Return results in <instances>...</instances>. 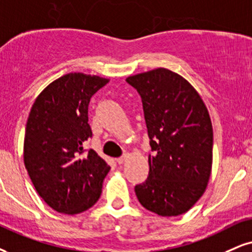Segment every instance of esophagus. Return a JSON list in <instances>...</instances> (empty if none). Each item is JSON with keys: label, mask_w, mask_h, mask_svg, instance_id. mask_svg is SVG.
I'll return each instance as SVG.
<instances>
[{"label": "esophagus", "mask_w": 252, "mask_h": 252, "mask_svg": "<svg viewBox=\"0 0 252 252\" xmlns=\"http://www.w3.org/2000/svg\"><path fill=\"white\" fill-rule=\"evenodd\" d=\"M127 158H128V157H127V155H123V157H121V158H118V159H117V162L119 163V164L125 163L126 161H127Z\"/></svg>", "instance_id": "esophagus-1"}]
</instances>
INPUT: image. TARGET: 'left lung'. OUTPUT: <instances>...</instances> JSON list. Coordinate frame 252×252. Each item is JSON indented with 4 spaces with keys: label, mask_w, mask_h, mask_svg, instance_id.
<instances>
[{
    "label": "left lung",
    "mask_w": 252,
    "mask_h": 252,
    "mask_svg": "<svg viewBox=\"0 0 252 252\" xmlns=\"http://www.w3.org/2000/svg\"><path fill=\"white\" fill-rule=\"evenodd\" d=\"M142 100L150 173L136 185L138 200L160 216L188 212L206 190L213 164V126L196 90L164 67L126 78Z\"/></svg>",
    "instance_id": "obj_1"
}]
</instances>
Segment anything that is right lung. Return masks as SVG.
Listing matches in <instances>:
<instances>
[{"label":"right lung","instance_id":"1","mask_svg":"<svg viewBox=\"0 0 252 252\" xmlns=\"http://www.w3.org/2000/svg\"><path fill=\"white\" fill-rule=\"evenodd\" d=\"M108 79L80 72L64 74L36 98L27 121L24 164L49 207L74 215L99 200L111 167L84 144L92 136L90 99Z\"/></svg>","mask_w":252,"mask_h":252}]
</instances>
